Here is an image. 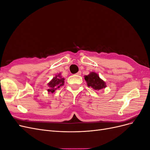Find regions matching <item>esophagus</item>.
<instances>
[{
    "label": "esophagus",
    "mask_w": 150,
    "mask_h": 150,
    "mask_svg": "<svg viewBox=\"0 0 150 150\" xmlns=\"http://www.w3.org/2000/svg\"><path fill=\"white\" fill-rule=\"evenodd\" d=\"M81 74V71H79L78 72H77L76 73V75H78V76H80Z\"/></svg>",
    "instance_id": "obj_1"
}]
</instances>
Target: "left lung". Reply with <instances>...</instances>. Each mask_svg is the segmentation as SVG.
I'll return each mask as SVG.
<instances>
[{
    "label": "left lung",
    "instance_id": "8db88e82",
    "mask_svg": "<svg viewBox=\"0 0 150 150\" xmlns=\"http://www.w3.org/2000/svg\"><path fill=\"white\" fill-rule=\"evenodd\" d=\"M84 79L88 87H91L94 90H100L106 87V84L99 78V75L94 72H91L88 75L84 76Z\"/></svg>",
    "mask_w": 150,
    "mask_h": 150
}]
</instances>
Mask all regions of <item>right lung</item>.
Segmentation results:
<instances>
[{"mask_svg":"<svg viewBox=\"0 0 150 150\" xmlns=\"http://www.w3.org/2000/svg\"><path fill=\"white\" fill-rule=\"evenodd\" d=\"M61 73L59 74L55 77H54L51 81L47 84L49 89H47V92L49 93H53L55 92V91L59 88L61 86H62L64 84V80L65 79L61 76Z\"/></svg>","mask_w":150,"mask_h":150,"instance_id":"1","label":"right lung"}]
</instances>
